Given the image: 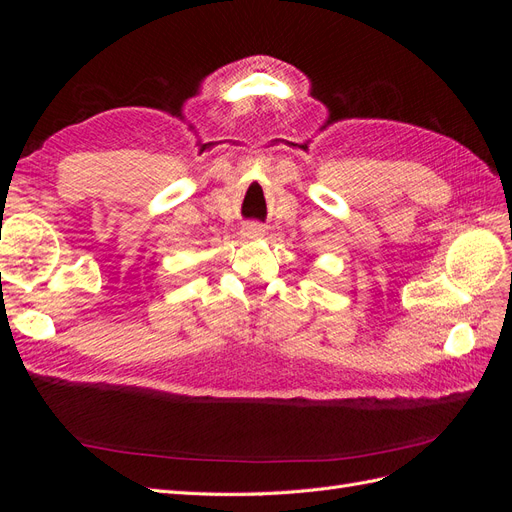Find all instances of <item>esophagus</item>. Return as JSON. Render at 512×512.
Returning <instances> with one entry per match:
<instances>
[{"mask_svg":"<svg viewBox=\"0 0 512 512\" xmlns=\"http://www.w3.org/2000/svg\"><path fill=\"white\" fill-rule=\"evenodd\" d=\"M243 235L247 239H258L265 235V226H262L260 222H247V224H243Z\"/></svg>","mask_w":512,"mask_h":512,"instance_id":"34e87169","label":"esophagus"}]
</instances>
